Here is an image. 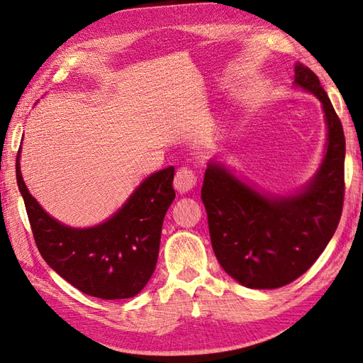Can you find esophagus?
I'll return each mask as SVG.
<instances>
[{
  "mask_svg": "<svg viewBox=\"0 0 363 363\" xmlns=\"http://www.w3.org/2000/svg\"><path fill=\"white\" fill-rule=\"evenodd\" d=\"M197 184V175L191 167H180L175 174L174 179V188L184 194V192L191 191Z\"/></svg>",
  "mask_w": 363,
  "mask_h": 363,
  "instance_id": "esophagus-1",
  "label": "esophagus"
}]
</instances>
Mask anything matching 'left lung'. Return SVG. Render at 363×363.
Listing matches in <instances>:
<instances>
[{
	"label": "left lung",
	"instance_id": "left-lung-1",
	"mask_svg": "<svg viewBox=\"0 0 363 363\" xmlns=\"http://www.w3.org/2000/svg\"><path fill=\"white\" fill-rule=\"evenodd\" d=\"M295 84L323 104L326 155L301 194L261 196L216 163L205 172L202 200L217 261L250 289H278L308 272L340 222L345 199V133L315 72L296 63Z\"/></svg>",
	"mask_w": 363,
	"mask_h": 363
}]
</instances>
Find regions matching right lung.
I'll list each match as a JSON object with an SVG mask.
<instances>
[{
    "label": "right lung",
    "mask_w": 363,
    "mask_h": 363,
    "mask_svg": "<svg viewBox=\"0 0 363 363\" xmlns=\"http://www.w3.org/2000/svg\"><path fill=\"white\" fill-rule=\"evenodd\" d=\"M17 183L30 230L46 264L80 292L102 300H124L143 291L155 270L163 219L175 197L174 167L152 174L119 211L93 228H69L48 216Z\"/></svg>",
    "instance_id": "right-lung-1"
}]
</instances>
